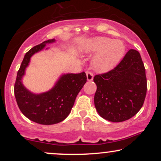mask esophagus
<instances>
[{"label":"esophagus","mask_w":161,"mask_h":161,"mask_svg":"<svg viewBox=\"0 0 161 161\" xmlns=\"http://www.w3.org/2000/svg\"><path fill=\"white\" fill-rule=\"evenodd\" d=\"M86 76H87V80L88 81L93 80L94 75L93 73H91V72H86Z\"/></svg>","instance_id":"1"}]
</instances>
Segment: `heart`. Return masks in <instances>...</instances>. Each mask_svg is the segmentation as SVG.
<instances>
[{
  "instance_id": "obj_1",
  "label": "heart",
  "mask_w": 161,
  "mask_h": 161,
  "mask_svg": "<svg viewBox=\"0 0 161 161\" xmlns=\"http://www.w3.org/2000/svg\"><path fill=\"white\" fill-rule=\"evenodd\" d=\"M125 51L126 47L123 41L106 37L92 38L84 48L86 54H95L92 66L99 73H105L116 67L125 56Z\"/></svg>"
}]
</instances>
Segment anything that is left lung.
I'll return each instance as SVG.
<instances>
[{
    "label": "left lung",
    "mask_w": 161,
    "mask_h": 161,
    "mask_svg": "<svg viewBox=\"0 0 161 161\" xmlns=\"http://www.w3.org/2000/svg\"><path fill=\"white\" fill-rule=\"evenodd\" d=\"M94 102L99 115L118 123L136 115L147 92L145 69L138 51L130 49L121 62L108 73L96 75Z\"/></svg>",
    "instance_id": "left-lung-1"
}]
</instances>
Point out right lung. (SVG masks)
I'll return each instance as SVG.
<instances>
[{
    "label": "right lung",
    "instance_id": "obj_1",
    "mask_svg": "<svg viewBox=\"0 0 161 161\" xmlns=\"http://www.w3.org/2000/svg\"><path fill=\"white\" fill-rule=\"evenodd\" d=\"M55 42L54 38L45 41L25 53L14 86V94L19 110L28 119L38 124L53 125L64 120L71 111L77 95L87 81L86 74L82 72L76 74L61 75L53 88L43 93H33L24 86L22 79L31 57L42 51L47 44Z\"/></svg>",
    "mask_w": 161,
    "mask_h": 161
}]
</instances>
